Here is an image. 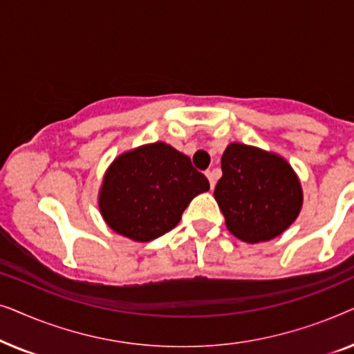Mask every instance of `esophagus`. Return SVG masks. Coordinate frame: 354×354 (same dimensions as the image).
<instances>
[{
	"mask_svg": "<svg viewBox=\"0 0 354 354\" xmlns=\"http://www.w3.org/2000/svg\"><path fill=\"white\" fill-rule=\"evenodd\" d=\"M206 177H207V180H209L211 188H214V185H216V172L214 171H206Z\"/></svg>",
	"mask_w": 354,
	"mask_h": 354,
	"instance_id": "1",
	"label": "esophagus"
}]
</instances>
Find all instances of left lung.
Segmentation results:
<instances>
[{
  "instance_id": "left-lung-1",
  "label": "left lung",
  "mask_w": 354,
  "mask_h": 354,
  "mask_svg": "<svg viewBox=\"0 0 354 354\" xmlns=\"http://www.w3.org/2000/svg\"><path fill=\"white\" fill-rule=\"evenodd\" d=\"M214 198L232 235L246 243L283 234L303 206V190L282 156L243 143H230L221 159Z\"/></svg>"
}]
</instances>
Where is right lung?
Masks as SVG:
<instances>
[{"mask_svg": "<svg viewBox=\"0 0 354 354\" xmlns=\"http://www.w3.org/2000/svg\"><path fill=\"white\" fill-rule=\"evenodd\" d=\"M207 190L209 182L190 158L156 142L114 159L103 177L98 206L115 234L151 241L172 230L193 198Z\"/></svg>", "mask_w": 354, "mask_h": 354, "instance_id": "1", "label": "right lung"}]
</instances>
